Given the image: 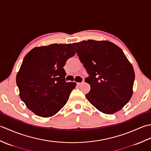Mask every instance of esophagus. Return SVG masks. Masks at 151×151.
Segmentation results:
<instances>
[{"mask_svg": "<svg viewBox=\"0 0 151 151\" xmlns=\"http://www.w3.org/2000/svg\"><path fill=\"white\" fill-rule=\"evenodd\" d=\"M84 81H82V82H77V83H76V84H77L78 86H80V85H81L82 83H84Z\"/></svg>", "mask_w": 151, "mask_h": 151, "instance_id": "esophagus-1", "label": "esophagus"}]
</instances>
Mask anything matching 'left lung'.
Wrapping results in <instances>:
<instances>
[{"label": "left lung", "mask_w": 151, "mask_h": 151, "mask_svg": "<svg viewBox=\"0 0 151 151\" xmlns=\"http://www.w3.org/2000/svg\"><path fill=\"white\" fill-rule=\"evenodd\" d=\"M88 76L89 102L106 114H114L132 95L135 74L123 51L108 41H83L73 43Z\"/></svg>", "instance_id": "left-lung-1"}]
</instances>
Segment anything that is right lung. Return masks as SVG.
I'll return each instance as SVG.
<instances>
[{"label":"right lung","mask_w":151,"mask_h":151,"mask_svg":"<svg viewBox=\"0 0 151 151\" xmlns=\"http://www.w3.org/2000/svg\"><path fill=\"white\" fill-rule=\"evenodd\" d=\"M76 53L72 44L36 47L25 57L16 77L20 98L38 116H52L68 100L75 82L65 81L63 69Z\"/></svg>","instance_id":"right-lung-1"}]
</instances>
